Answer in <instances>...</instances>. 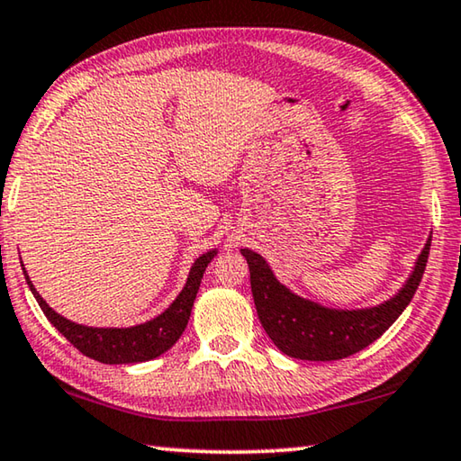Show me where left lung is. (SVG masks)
<instances>
[{
    "mask_svg": "<svg viewBox=\"0 0 461 461\" xmlns=\"http://www.w3.org/2000/svg\"><path fill=\"white\" fill-rule=\"evenodd\" d=\"M429 248L430 236L396 295L374 308L361 310L326 308L312 299L299 297L276 279L273 268L258 252L248 248L240 252L250 268L252 297L260 324L281 353L303 361H339L369 347L396 322L419 289Z\"/></svg>",
    "mask_w": 461,
    "mask_h": 461,
    "instance_id": "left-lung-1",
    "label": "left lung"
}]
</instances>
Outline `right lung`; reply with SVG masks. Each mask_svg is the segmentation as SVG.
<instances>
[{
  "instance_id": "1",
  "label": "right lung",
  "mask_w": 461,
  "mask_h": 461,
  "mask_svg": "<svg viewBox=\"0 0 461 461\" xmlns=\"http://www.w3.org/2000/svg\"><path fill=\"white\" fill-rule=\"evenodd\" d=\"M217 248L201 254V257L193 262L186 285L182 287L178 297L170 303V308L149 320V322L129 328H94L71 322V320L63 318L61 313H57L53 308H49V303L39 295V291L34 289L26 268L24 276L34 299L41 305V310L45 312V316L49 318V322L53 324L57 330L79 350V353L106 365L143 363L164 355L166 350L180 339L182 332H185L188 318H191L194 297L199 294L203 273L204 268L209 267V262L213 260Z\"/></svg>"
}]
</instances>
